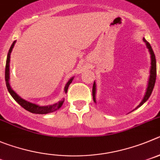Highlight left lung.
<instances>
[{"label": "left lung", "mask_w": 160, "mask_h": 160, "mask_svg": "<svg viewBox=\"0 0 160 160\" xmlns=\"http://www.w3.org/2000/svg\"><path fill=\"white\" fill-rule=\"evenodd\" d=\"M144 42H145L146 45H147V47L148 48L149 52L151 53V58H152V62H151V70H150V77H149L148 80V88L147 92H146L145 95H144V98H143L142 102L140 103V105L137 107H140L141 106H142L146 101L148 99V98L150 97L151 94H152V91H153V88H154L155 83H156V56H155V53L153 52V50H152V46H151L150 43L148 41H146L145 38H143ZM92 96H93V100L94 102H95V83L94 82L93 88H92Z\"/></svg>", "instance_id": "obj_1"}]
</instances>
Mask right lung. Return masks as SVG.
<instances>
[{"label": "right lung", "instance_id": "1", "mask_svg": "<svg viewBox=\"0 0 160 160\" xmlns=\"http://www.w3.org/2000/svg\"><path fill=\"white\" fill-rule=\"evenodd\" d=\"M15 42L16 41L13 42V43L12 44L11 47H10L9 50H8V56H7V60H6V65H5V82H6V86H7V88H8V92L10 93V95L12 96V98H14L15 100L23 108H24L25 110H27L28 111L33 113V114H49V113H51V112L55 111V110H58L60 107H62V104L65 102V99H62V101L58 102V103H55L53 105L50 106H46V107H39L38 105H36L35 103H31V102H28V101L24 100L22 98L19 96L10 87L9 83H8V80H9V62H10V55H11V52L12 50L13 46H14ZM73 80V77H72L68 81V83H66L65 88V92H67L68 88V86H69L70 83H72Z\"/></svg>", "mask_w": 160, "mask_h": 160}]
</instances>
